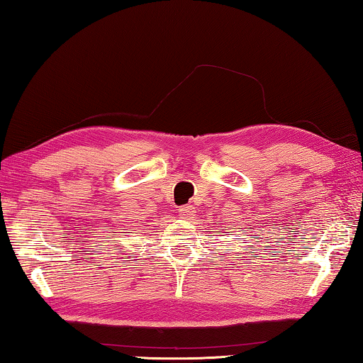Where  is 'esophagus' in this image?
I'll return each mask as SVG.
<instances>
[{
    "label": "esophagus",
    "instance_id": "esophagus-1",
    "mask_svg": "<svg viewBox=\"0 0 363 363\" xmlns=\"http://www.w3.org/2000/svg\"><path fill=\"white\" fill-rule=\"evenodd\" d=\"M194 214V206H190V205H184V206H181L179 208V216L182 218V219H186V218H190Z\"/></svg>",
    "mask_w": 363,
    "mask_h": 363
}]
</instances>
